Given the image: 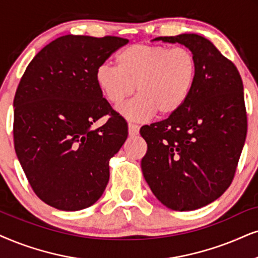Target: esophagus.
<instances>
[{"instance_id":"esophagus-1","label":"esophagus","mask_w":258,"mask_h":258,"mask_svg":"<svg viewBox=\"0 0 258 258\" xmlns=\"http://www.w3.org/2000/svg\"><path fill=\"white\" fill-rule=\"evenodd\" d=\"M139 133V126L136 123H128V135L130 136H137Z\"/></svg>"}]
</instances>
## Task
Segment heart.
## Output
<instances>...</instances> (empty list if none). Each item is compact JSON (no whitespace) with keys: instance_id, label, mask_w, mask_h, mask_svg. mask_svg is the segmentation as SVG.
Instances as JSON below:
<instances>
[{"instance_id":"b5f03b06","label":"heart","mask_w":258,"mask_h":258,"mask_svg":"<svg viewBox=\"0 0 258 258\" xmlns=\"http://www.w3.org/2000/svg\"><path fill=\"white\" fill-rule=\"evenodd\" d=\"M118 67L102 63L95 80L102 96L110 105L119 106L135 93L136 99L119 112L132 121H145L174 115L185 105L194 89L198 61L185 47L133 44L116 56Z\"/></svg>"}]
</instances>
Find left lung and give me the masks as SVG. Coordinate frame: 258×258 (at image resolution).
<instances>
[{"label": "left lung", "instance_id": "8db88e82", "mask_svg": "<svg viewBox=\"0 0 258 258\" xmlns=\"http://www.w3.org/2000/svg\"><path fill=\"white\" fill-rule=\"evenodd\" d=\"M194 53L198 75L185 105L162 121L145 125L142 159L155 197L174 211H194L224 194L232 182L247 131L243 82L232 61L198 34L159 37Z\"/></svg>", "mask_w": 258, "mask_h": 258}]
</instances>
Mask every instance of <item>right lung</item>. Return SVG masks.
<instances>
[{"label":"right lung","instance_id":"1","mask_svg":"<svg viewBox=\"0 0 258 258\" xmlns=\"http://www.w3.org/2000/svg\"><path fill=\"white\" fill-rule=\"evenodd\" d=\"M128 40L68 34L28 64L14 97V146L37 197L61 211H80L101 198L109 159L128 135L126 120L103 99L95 71ZM105 115L97 129L92 123Z\"/></svg>","mask_w":258,"mask_h":258}]
</instances>
